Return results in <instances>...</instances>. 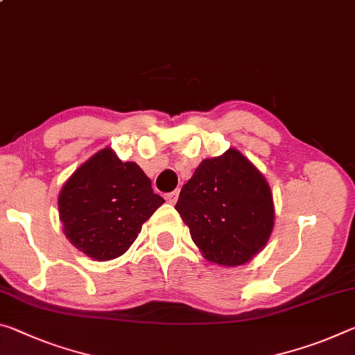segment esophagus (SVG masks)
<instances>
[{
  "label": "esophagus",
  "mask_w": 355,
  "mask_h": 355,
  "mask_svg": "<svg viewBox=\"0 0 355 355\" xmlns=\"http://www.w3.org/2000/svg\"><path fill=\"white\" fill-rule=\"evenodd\" d=\"M178 196H180V191L175 189V191H172V193H167L166 194V200L168 202V204H177Z\"/></svg>",
  "instance_id": "34e87169"
}]
</instances>
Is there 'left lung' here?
Segmentation results:
<instances>
[{
  "label": "left lung",
  "instance_id": "8db88e82",
  "mask_svg": "<svg viewBox=\"0 0 355 355\" xmlns=\"http://www.w3.org/2000/svg\"><path fill=\"white\" fill-rule=\"evenodd\" d=\"M175 208L202 254L218 266L251 261L273 230L267 180L235 148L202 161L183 184Z\"/></svg>",
  "mask_w": 355,
  "mask_h": 355
}]
</instances>
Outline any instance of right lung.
<instances>
[{
	"label": "right lung",
	"mask_w": 355,
	"mask_h": 355,
	"mask_svg": "<svg viewBox=\"0 0 355 355\" xmlns=\"http://www.w3.org/2000/svg\"><path fill=\"white\" fill-rule=\"evenodd\" d=\"M164 199L136 162L104 148L72 173L58 196L64 235L94 261L125 254Z\"/></svg>",
	"instance_id": "obj_1"
}]
</instances>
